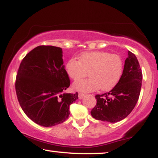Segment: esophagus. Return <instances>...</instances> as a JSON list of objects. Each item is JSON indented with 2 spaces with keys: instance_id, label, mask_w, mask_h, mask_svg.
Segmentation results:
<instances>
[{
  "instance_id": "obj_1",
  "label": "esophagus",
  "mask_w": 158,
  "mask_h": 158,
  "mask_svg": "<svg viewBox=\"0 0 158 158\" xmlns=\"http://www.w3.org/2000/svg\"><path fill=\"white\" fill-rule=\"evenodd\" d=\"M84 96H85V94H82V93H79V94H78V98H79V99L83 98V97H84Z\"/></svg>"
}]
</instances>
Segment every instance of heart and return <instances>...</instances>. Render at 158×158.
Listing matches in <instances>:
<instances>
[{"label": "heart", "mask_w": 158, "mask_h": 158, "mask_svg": "<svg viewBox=\"0 0 158 158\" xmlns=\"http://www.w3.org/2000/svg\"><path fill=\"white\" fill-rule=\"evenodd\" d=\"M123 68L120 55L104 51L84 52L80 56L79 61L71 58L65 66L67 73L74 81L87 76L88 72L90 78L74 84L75 89L83 92L94 91L100 88L103 91L111 90L119 81Z\"/></svg>", "instance_id": "heart-1"}]
</instances>
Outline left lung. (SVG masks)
Segmentation results:
<instances>
[{
  "mask_svg": "<svg viewBox=\"0 0 158 158\" xmlns=\"http://www.w3.org/2000/svg\"><path fill=\"white\" fill-rule=\"evenodd\" d=\"M142 73L135 54L128 52L122 77L109 93L96 95V105L91 115L97 120L117 122L131 113L140 94Z\"/></svg>",
  "mask_w": 158,
  "mask_h": 158,
  "instance_id": "left-lung-1",
  "label": "left lung"
}]
</instances>
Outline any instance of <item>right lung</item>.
I'll use <instances>...</instances> for the list:
<instances>
[{"mask_svg":"<svg viewBox=\"0 0 158 158\" xmlns=\"http://www.w3.org/2000/svg\"><path fill=\"white\" fill-rule=\"evenodd\" d=\"M60 47L41 45L23 57L15 88L21 109L30 119L43 127L64 122L78 93H64L70 81L63 65Z\"/></svg>","mask_w":158,"mask_h":158,"instance_id":"1","label":"right lung"}]
</instances>
